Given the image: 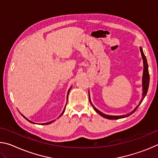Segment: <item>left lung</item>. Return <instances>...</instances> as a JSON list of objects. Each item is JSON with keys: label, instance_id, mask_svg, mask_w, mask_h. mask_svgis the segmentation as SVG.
I'll use <instances>...</instances> for the list:
<instances>
[{"label": "left lung", "instance_id": "8db88e82", "mask_svg": "<svg viewBox=\"0 0 158 158\" xmlns=\"http://www.w3.org/2000/svg\"><path fill=\"white\" fill-rule=\"evenodd\" d=\"M140 52H141V57H142V59H143V76H142V99H141V100L140 101V102L139 105L136 106V108L134 109L133 111H132L129 114H127L125 115H120V116H111V115H107V114H103L102 112H101L100 111H99L98 109H96L93 105L91 102V100H90V93H89V101H90V103L91 104V105L93 106V109H94V110L97 112L98 114H99L101 116H102L104 118H107V119H111V120H114V119H120V118H125V117H127L130 116L131 114H132L134 112H135L136 110H137L138 106L140 105V104L142 102L143 100L145 98V96L146 95V93L147 91H148V85H149V81H150V77H149V73H148V63H147V60H146V58L145 56V55H144V53L143 52V49L142 48L140 47Z\"/></svg>", "mask_w": 158, "mask_h": 158}]
</instances>
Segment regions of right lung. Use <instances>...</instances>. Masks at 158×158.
<instances>
[{
    "mask_svg": "<svg viewBox=\"0 0 158 158\" xmlns=\"http://www.w3.org/2000/svg\"><path fill=\"white\" fill-rule=\"evenodd\" d=\"M71 88H72V86L70 87V88H69V90H68V94H67V100H68V94H69V90H70V89H71ZM66 105H67V103H66ZM65 108H64V109H63V112H62V113H61V114L60 115V116H58V118H59V117H60L61 116H62V115L63 114V113H64V111H65ZM21 115H22V116H23V118H25L26 119V120H27V121H28V122H30V123H34L35 124V123H33V122H32V121H30V120H28V118H26L24 116H23V114H21ZM56 121V120H53V121H50V122H48V123H41V124H40V125H49V124H51V123H53V122H54Z\"/></svg>",
    "mask_w": 158,
    "mask_h": 158,
    "instance_id": "add662e5",
    "label": "right lung"
}]
</instances>
